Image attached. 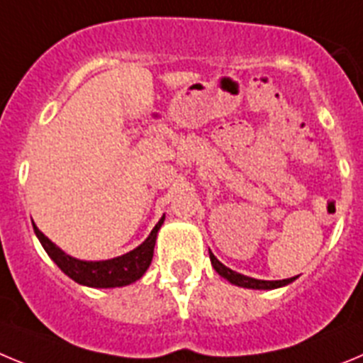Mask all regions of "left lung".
<instances>
[{
  "instance_id": "1",
  "label": "left lung",
  "mask_w": 363,
  "mask_h": 363,
  "mask_svg": "<svg viewBox=\"0 0 363 363\" xmlns=\"http://www.w3.org/2000/svg\"><path fill=\"white\" fill-rule=\"evenodd\" d=\"M210 260H211V266L215 267L218 275L224 277L228 282L235 284V286H240V287H247V289H277V287H282L287 286V284H291L296 277H291V279H284V280H259V279H251V277L246 275H240L237 271L230 269L226 267L220 260L215 257L213 253H210Z\"/></svg>"
}]
</instances>
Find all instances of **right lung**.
<instances>
[{
	"label": "right lung",
	"instance_id": "1",
	"mask_svg": "<svg viewBox=\"0 0 363 363\" xmlns=\"http://www.w3.org/2000/svg\"><path fill=\"white\" fill-rule=\"evenodd\" d=\"M162 222H164V217L155 224L152 233L148 235V238L141 246H137L135 250L108 260L74 259V257H70V255H67L63 250L55 246L52 240H48L38 230L35 224L34 231L41 246L48 253V257L72 280H76L77 284H83V286L88 287H123L141 279L150 267L153 259V247H155V240H157V231L161 230Z\"/></svg>",
	"mask_w": 363,
	"mask_h": 363
}]
</instances>
